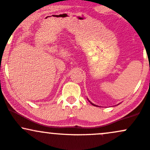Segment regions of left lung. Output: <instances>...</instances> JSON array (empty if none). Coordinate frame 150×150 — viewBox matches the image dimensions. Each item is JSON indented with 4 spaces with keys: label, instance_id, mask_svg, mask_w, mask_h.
I'll return each instance as SVG.
<instances>
[{
    "label": "left lung",
    "instance_id": "8db88e82",
    "mask_svg": "<svg viewBox=\"0 0 150 150\" xmlns=\"http://www.w3.org/2000/svg\"><path fill=\"white\" fill-rule=\"evenodd\" d=\"M89 102H90V103H91V104H92V105H94V106H97V105H94V104H93V103H91V102H90V101H89ZM97 107H98V106H97Z\"/></svg>",
    "mask_w": 150,
    "mask_h": 150
}]
</instances>
